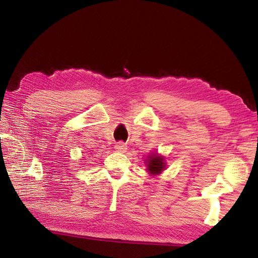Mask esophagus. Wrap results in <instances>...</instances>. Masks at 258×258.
<instances>
[{
	"mask_svg": "<svg viewBox=\"0 0 258 258\" xmlns=\"http://www.w3.org/2000/svg\"><path fill=\"white\" fill-rule=\"evenodd\" d=\"M115 149H116L117 151H119V152H125L126 150H127V146L124 145L123 142H118V143H117V145L115 146Z\"/></svg>",
	"mask_w": 258,
	"mask_h": 258,
	"instance_id": "esophagus-1",
	"label": "esophagus"
}]
</instances>
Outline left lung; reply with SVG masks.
I'll return each mask as SVG.
<instances>
[{"label": "left lung", "mask_w": 258, "mask_h": 258, "mask_svg": "<svg viewBox=\"0 0 258 258\" xmlns=\"http://www.w3.org/2000/svg\"><path fill=\"white\" fill-rule=\"evenodd\" d=\"M145 164L147 166L146 171L151 176L159 175L166 169V160L165 157L156 151L150 152L147 156V159L145 160Z\"/></svg>", "instance_id": "8db88e82"}]
</instances>
